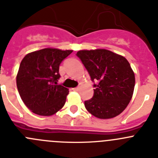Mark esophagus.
I'll return each mask as SVG.
<instances>
[{"mask_svg": "<svg viewBox=\"0 0 158 158\" xmlns=\"http://www.w3.org/2000/svg\"><path fill=\"white\" fill-rule=\"evenodd\" d=\"M73 91H76V92H78V91L80 90V87H76L74 89H73Z\"/></svg>", "mask_w": 158, "mask_h": 158, "instance_id": "esophagus-1", "label": "esophagus"}]
</instances>
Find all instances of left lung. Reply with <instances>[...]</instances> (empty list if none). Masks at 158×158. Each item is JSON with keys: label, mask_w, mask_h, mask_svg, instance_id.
I'll return each instance as SVG.
<instances>
[{"label": "left lung", "mask_w": 158, "mask_h": 158, "mask_svg": "<svg viewBox=\"0 0 158 158\" xmlns=\"http://www.w3.org/2000/svg\"><path fill=\"white\" fill-rule=\"evenodd\" d=\"M77 56L94 84V95L85 102L86 110L100 119H110L124 110L132 97L135 73L122 56L106 49L81 50Z\"/></svg>", "instance_id": "1"}]
</instances>
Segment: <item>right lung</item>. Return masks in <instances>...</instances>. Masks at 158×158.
Returning a JSON list of instances; mask_svg holds the SVG:
<instances>
[{
  "mask_svg": "<svg viewBox=\"0 0 158 158\" xmlns=\"http://www.w3.org/2000/svg\"><path fill=\"white\" fill-rule=\"evenodd\" d=\"M72 52L48 48L29 53L23 59L16 76L17 89L33 113L51 116L63 108L69 89L57 83L59 65Z\"/></svg>",
  "mask_w": 158,
  "mask_h": 158,
  "instance_id": "1",
  "label": "right lung"
}]
</instances>
